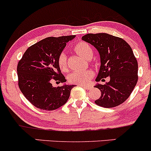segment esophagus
I'll list each match as a JSON object with an SVG mask.
<instances>
[{"instance_id":"34e87169","label":"esophagus","mask_w":151,"mask_h":151,"mask_svg":"<svg viewBox=\"0 0 151 151\" xmlns=\"http://www.w3.org/2000/svg\"><path fill=\"white\" fill-rule=\"evenodd\" d=\"M79 86H80V87H83V88L87 89H89L91 87H92L90 85H85V84H79Z\"/></svg>"}]
</instances>
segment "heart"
Returning a JSON list of instances; mask_svg holds the SVG:
<instances>
[{"mask_svg": "<svg viewBox=\"0 0 151 151\" xmlns=\"http://www.w3.org/2000/svg\"><path fill=\"white\" fill-rule=\"evenodd\" d=\"M74 51L84 59H88L92 55V49L89 44L84 41H79L74 47ZM57 64L59 69L62 72H65L67 69V55L64 52H62L59 55L57 59ZM93 72L91 70L75 71L71 73L69 77L70 82L74 84H82L87 83V82L92 77Z\"/></svg>", "mask_w": 151, "mask_h": 151, "instance_id": "b5f03b06", "label": "heart"}]
</instances>
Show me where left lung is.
<instances>
[{
	"label": "left lung",
	"instance_id": "left-lung-1",
	"mask_svg": "<svg viewBox=\"0 0 151 151\" xmlns=\"http://www.w3.org/2000/svg\"><path fill=\"white\" fill-rule=\"evenodd\" d=\"M82 40L93 45L100 53L101 66L97 82L110 77L105 84H97L101 92L97 105L110 108L121 105L127 100L137 82V59L131 47L121 38L105 33L87 34Z\"/></svg>",
	"mask_w": 151,
	"mask_h": 151
}]
</instances>
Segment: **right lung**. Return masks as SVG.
I'll return each instance as SVG.
<instances>
[{"instance_id": "1", "label": "right lung", "mask_w": 151, "mask_h": 151, "mask_svg": "<svg viewBox=\"0 0 151 151\" xmlns=\"http://www.w3.org/2000/svg\"><path fill=\"white\" fill-rule=\"evenodd\" d=\"M74 37L73 35L46 38L28 48L18 63L20 90L37 108L54 110L67 102L74 85L54 87L51 82H67L57 59L67 42Z\"/></svg>"}]
</instances>
